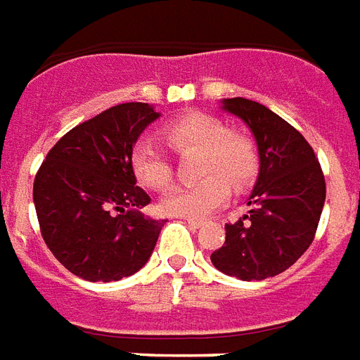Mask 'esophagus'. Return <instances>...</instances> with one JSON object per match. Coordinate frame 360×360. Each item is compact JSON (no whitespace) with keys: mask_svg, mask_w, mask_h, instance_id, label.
Segmentation results:
<instances>
[{"mask_svg":"<svg viewBox=\"0 0 360 360\" xmlns=\"http://www.w3.org/2000/svg\"><path fill=\"white\" fill-rule=\"evenodd\" d=\"M185 223L192 226V229H200L202 226V221H196V219H185Z\"/></svg>","mask_w":360,"mask_h":360,"instance_id":"esophagus-1","label":"esophagus"}]
</instances>
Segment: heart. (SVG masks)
I'll use <instances>...</instances> for the list:
<instances>
[{
  "label": "heart",
  "mask_w": 360,
  "mask_h": 360,
  "mask_svg": "<svg viewBox=\"0 0 360 360\" xmlns=\"http://www.w3.org/2000/svg\"><path fill=\"white\" fill-rule=\"evenodd\" d=\"M164 137L175 153L200 150L196 174L204 179L179 185L162 198L160 210L172 217L200 219L230 198V185L240 191L259 172V149L241 130H230L224 120L204 111H191L169 120ZM131 172L147 188L162 191L174 177L168 155L153 137H141L130 155Z\"/></svg>",
  "instance_id": "b5f03b06"
}]
</instances>
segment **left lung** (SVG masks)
Masks as SVG:
<instances>
[{"label": "left lung", "mask_w": 360, "mask_h": 360, "mask_svg": "<svg viewBox=\"0 0 360 360\" xmlns=\"http://www.w3.org/2000/svg\"><path fill=\"white\" fill-rule=\"evenodd\" d=\"M223 109L253 131L260 169L247 200L249 213L224 224L226 240L211 253V262L241 281H262L290 268L314 241L325 205V175L300 131L266 105L229 98Z\"/></svg>", "instance_id": "1"}]
</instances>
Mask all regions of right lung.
<instances>
[{
  "label": "right lung",
  "mask_w": 360,
  "mask_h": 360,
  "mask_svg": "<svg viewBox=\"0 0 360 360\" xmlns=\"http://www.w3.org/2000/svg\"><path fill=\"white\" fill-rule=\"evenodd\" d=\"M160 117L149 103H120L75 126L54 145L34 181L41 236L71 274L119 281L141 270L166 221L141 207L130 155L141 131Z\"/></svg>",
  "instance_id": "1"
}]
</instances>
